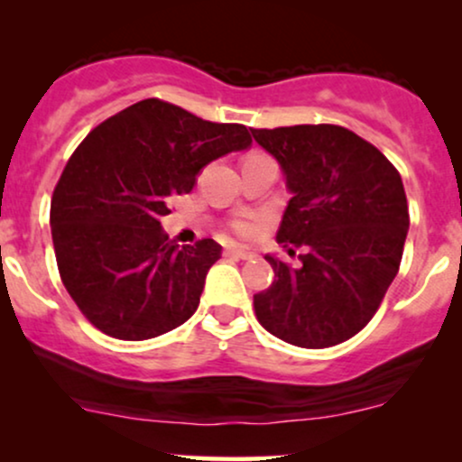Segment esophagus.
<instances>
[{"mask_svg": "<svg viewBox=\"0 0 462 462\" xmlns=\"http://www.w3.org/2000/svg\"><path fill=\"white\" fill-rule=\"evenodd\" d=\"M224 254L230 258H238V261H252V258L256 256V252L245 245H227L224 249Z\"/></svg>", "mask_w": 462, "mask_h": 462, "instance_id": "esophagus-1", "label": "esophagus"}]
</instances>
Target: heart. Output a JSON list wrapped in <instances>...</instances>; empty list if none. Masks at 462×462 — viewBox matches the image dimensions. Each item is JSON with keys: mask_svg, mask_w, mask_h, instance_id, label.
I'll use <instances>...</instances> for the list:
<instances>
[{"mask_svg": "<svg viewBox=\"0 0 462 462\" xmlns=\"http://www.w3.org/2000/svg\"><path fill=\"white\" fill-rule=\"evenodd\" d=\"M261 226H263V219L256 215H241L230 224V227L238 236H254L258 230H261Z\"/></svg>", "mask_w": 462, "mask_h": 462, "instance_id": "1", "label": "heart"}]
</instances>
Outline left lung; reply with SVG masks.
<instances>
[{
    "mask_svg": "<svg viewBox=\"0 0 462 462\" xmlns=\"http://www.w3.org/2000/svg\"><path fill=\"white\" fill-rule=\"evenodd\" d=\"M252 136L293 193L275 238L304 247L298 269L264 256L275 280L254 295L256 319L291 346H338L367 326L400 272L411 224L400 171L341 125L252 128Z\"/></svg>",
    "mask_w": 462,
    "mask_h": 462,
    "instance_id": "obj_1",
    "label": "left lung"
}]
</instances>
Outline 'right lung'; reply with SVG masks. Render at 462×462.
Masks as SVG:
<instances>
[{
	"label": "right lung",
	"instance_id": "1",
	"mask_svg": "<svg viewBox=\"0 0 462 462\" xmlns=\"http://www.w3.org/2000/svg\"><path fill=\"white\" fill-rule=\"evenodd\" d=\"M241 124H213L158 97L93 128L51 195V241L67 293L97 330L145 341L198 310L221 245L180 247L162 232L169 199L224 153L247 150Z\"/></svg>",
	"mask_w": 462,
	"mask_h": 462
}]
</instances>
